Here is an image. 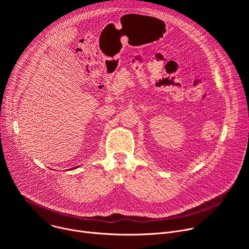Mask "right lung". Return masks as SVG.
Returning <instances> with one entry per match:
<instances>
[{
    "label": "right lung",
    "mask_w": 249,
    "mask_h": 249,
    "mask_svg": "<svg viewBox=\"0 0 249 249\" xmlns=\"http://www.w3.org/2000/svg\"><path fill=\"white\" fill-rule=\"evenodd\" d=\"M76 167H78V166H76ZM76 167H75V168H76Z\"/></svg>",
    "instance_id": "1"
}]
</instances>
